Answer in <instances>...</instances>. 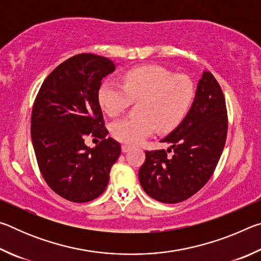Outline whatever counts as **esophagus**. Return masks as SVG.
I'll use <instances>...</instances> for the list:
<instances>
[{"mask_svg": "<svg viewBox=\"0 0 261 261\" xmlns=\"http://www.w3.org/2000/svg\"><path fill=\"white\" fill-rule=\"evenodd\" d=\"M131 148H132V147L130 146V145H122V152H123V153L129 152Z\"/></svg>", "mask_w": 261, "mask_h": 261, "instance_id": "esophagus-1", "label": "esophagus"}]
</instances>
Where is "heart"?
Masks as SVG:
<instances>
[{
    "label": "heart",
    "mask_w": 261,
    "mask_h": 261,
    "mask_svg": "<svg viewBox=\"0 0 261 261\" xmlns=\"http://www.w3.org/2000/svg\"><path fill=\"white\" fill-rule=\"evenodd\" d=\"M194 98V85L184 74H173L159 65H140L123 74V86L105 81L98 91V100L109 116H118L137 101L136 112L114 122L110 132L125 144H139L154 130L175 129L187 115Z\"/></svg>",
    "instance_id": "obj_1"
}]
</instances>
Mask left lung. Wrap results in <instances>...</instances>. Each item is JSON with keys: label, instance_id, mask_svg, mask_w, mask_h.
<instances>
[{"label": "left lung", "instance_id": "1", "mask_svg": "<svg viewBox=\"0 0 261 261\" xmlns=\"http://www.w3.org/2000/svg\"><path fill=\"white\" fill-rule=\"evenodd\" d=\"M227 130L222 90L213 74L202 71L187 116L160 140L170 146L167 151H146L138 173L141 188L165 204H177L193 196L213 174L223 152Z\"/></svg>", "mask_w": 261, "mask_h": 261}]
</instances>
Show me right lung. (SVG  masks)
I'll return each mask as SVG.
<instances>
[{
  "label": "right lung",
  "instance_id": "obj_1",
  "mask_svg": "<svg viewBox=\"0 0 261 261\" xmlns=\"http://www.w3.org/2000/svg\"><path fill=\"white\" fill-rule=\"evenodd\" d=\"M116 69L107 57L79 54L48 74L35 98L31 137L39 169L55 193L72 202H87L107 188L110 168L121 145L107 138L98 91ZM92 134L101 141L86 146Z\"/></svg>",
  "mask_w": 261,
  "mask_h": 261
}]
</instances>
